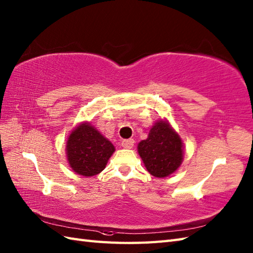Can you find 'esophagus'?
Here are the masks:
<instances>
[{"instance_id":"obj_1","label":"esophagus","mask_w":253,"mask_h":253,"mask_svg":"<svg viewBox=\"0 0 253 253\" xmlns=\"http://www.w3.org/2000/svg\"><path fill=\"white\" fill-rule=\"evenodd\" d=\"M133 144H135L133 139H126V140L122 141V147L125 149H131L133 147Z\"/></svg>"}]
</instances>
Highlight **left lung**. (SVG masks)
I'll use <instances>...</instances> for the list:
<instances>
[{
    "label": "left lung",
    "instance_id": "left-lung-1",
    "mask_svg": "<svg viewBox=\"0 0 253 253\" xmlns=\"http://www.w3.org/2000/svg\"><path fill=\"white\" fill-rule=\"evenodd\" d=\"M138 153L150 174L164 178L180 166L184 146L169 122L160 120L150 129L146 140L138 143Z\"/></svg>",
    "mask_w": 253,
    "mask_h": 253
}]
</instances>
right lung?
Returning a JSON list of instances; mask_svg holds the SVG:
<instances>
[{
	"instance_id": "right-lung-1",
	"label": "right lung",
	"mask_w": 253,
	"mask_h": 253,
	"mask_svg": "<svg viewBox=\"0 0 253 253\" xmlns=\"http://www.w3.org/2000/svg\"><path fill=\"white\" fill-rule=\"evenodd\" d=\"M114 151L111 141L88 122L79 124L66 142L69 166L75 173L84 177L101 173Z\"/></svg>"
}]
</instances>
